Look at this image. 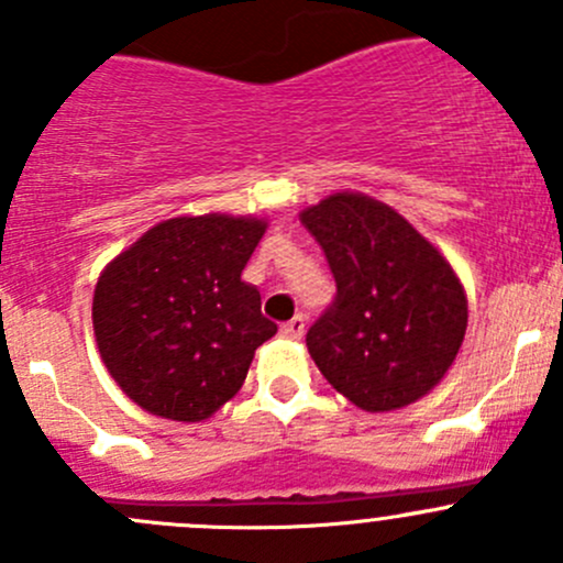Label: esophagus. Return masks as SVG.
Masks as SVG:
<instances>
[{
	"instance_id": "esophagus-1",
	"label": "esophagus",
	"mask_w": 563,
	"mask_h": 563,
	"mask_svg": "<svg viewBox=\"0 0 563 563\" xmlns=\"http://www.w3.org/2000/svg\"><path fill=\"white\" fill-rule=\"evenodd\" d=\"M305 327H308V321H305V316H294L291 321H286L280 327V332H283V338H288V340H299L305 334Z\"/></svg>"
}]
</instances>
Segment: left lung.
I'll list each match as a JSON object with an SVG mask.
<instances>
[{"label":"left lung","instance_id":"left-lung-1","mask_svg":"<svg viewBox=\"0 0 563 563\" xmlns=\"http://www.w3.org/2000/svg\"><path fill=\"white\" fill-rule=\"evenodd\" d=\"M299 220L338 283L334 305L308 329L323 378L371 413L430 395L468 327L465 288L444 253L365 192H332Z\"/></svg>","mask_w":563,"mask_h":563}]
</instances>
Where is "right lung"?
Returning a JSON list of instances; mask_svg holds the SVG:
<instances>
[{
	"label": "right lung",
	"mask_w": 563,
	"mask_h": 563,
	"mask_svg": "<svg viewBox=\"0 0 563 563\" xmlns=\"http://www.w3.org/2000/svg\"><path fill=\"white\" fill-rule=\"evenodd\" d=\"M264 218L179 214L108 261L92 299L95 340L119 389L155 417L203 422L245 384L277 332L242 269Z\"/></svg>",
	"instance_id": "obj_1"
}]
</instances>
